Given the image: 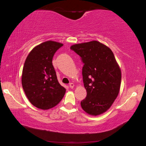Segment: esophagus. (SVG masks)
I'll list each match as a JSON object with an SVG mask.
<instances>
[{
    "instance_id": "esophagus-1",
    "label": "esophagus",
    "mask_w": 146,
    "mask_h": 146,
    "mask_svg": "<svg viewBox=\"0 0 146 146\" xmlns=\"http://www.w3.org/2000/svg\"><path fill=\"white\" fill-rule=\"evenodd\" d=\"M69 86H70V88H73L74 87V83H70Z\"/></svg>"
}]
</instances>
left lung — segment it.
<instances>
[{
  "label": "left lung",
  "instance_id": "8db88e82",
  "mask_svg": "<svg viewBox=\"0 0 146 146\" xmlns=\"http://www.w3.org/2000/svg\"><path fill=\"white\" fill-rule=\"evenodd\" d=\"M70 48L82 58L84 85L87 96L82 108L91 115L104 113L118 95L121 73L112 51L96 40L76 44Z\"/></svg>",
  "mask_w": 146,
  "mask_h": 146
}]
</instances>
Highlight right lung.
<instances>
[{"mask_svg": "<svg viewBox=\"0 0 146 146\" xmlns=\"http://www.w3.org/2000/svg\"><path fill=\"white\" fill-rule=\"evenodd\" d=\"M63 44L48 40L35 46L26 59L22 85L32 104L42 110L54 107L63 98L66 89L58 81L52 58Z\"/></svg>", "mask_w": 146, "mask_h": 146, "instance_id": "right-lung-1", "label": "right lung"}]
</instances>
